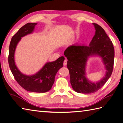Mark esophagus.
Listing matches in <instances>:
<instances>
[{
  "label": "esophagus",
  "mask_w": 123,
  "mask_h": 123,
  "mask_svg": "<svg viewBox=\"0 0 123 123\" xmlns=\"http://www.w3.org/2000/svg\"><path fill=\"white\" fill-rule=\"evenodd\" d=\"M64 66H66L67 65V61L66 59H65V61H64Z\"/></svg>",
  "instance_id": "esophagus-1"
}]
</instances>
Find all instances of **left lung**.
Wrapping results in <instances>:
<instances>
[{"label": "left lung", "mask_w": 123, "mask_h": 123, "mask_svg": "<svg viewBox=\"0 0 123 123\" xmlns=\"http://www.w3.org/2000/svg\"><path fill=\"white\" fill-rule=\"evenodd\" d=\"M93 25L95 33L89 46L73 45L64 52L68 59L67 68L71 86L74 91L80 93H92L98 91L110 78L113 70L114 48L112 41L101 26L95 23ZM93 55L101 57L107 70L105 77L96 83L90 82L85 76L87 58Z\"/></svg>", "instance_id": "8db88e82"}]
</instances>
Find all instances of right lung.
<instances>
[{
	"mask_svg": "<svg viewBox=\"0 0 123 123\" xmlns=\"http://www.w3.org/2000/svg\"><path fill=\"white\" fill-rule=\"evenodd\" d=\"M37 25V23H26L13 36L9 45L8 62L14 79L23 89L30 92L44 93L51 89L56 74L63 66L64 57H60L54 62H47L40 71L32 76H27L21 73L15 64L14 58L16 46L21 38L32 33Z\"/></svg>",
	"mask_w": 123,
	"mask_h": 123,
	"instance_id": "add662e5",
	"label": "right lung"
}]
</instances>
